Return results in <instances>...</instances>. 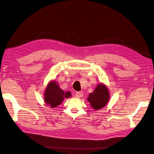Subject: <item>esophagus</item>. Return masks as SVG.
<instances>
[{"label": "esophagus", "mask_w": 154, "mask_h": 154, "mask_svg": "<svg viewBox=\"0 0 154 154\" xmlns=\"http://www.w3.org/2000/svg\"><path fill=\"white\" fill-rule=\"evenodd\" d=\"M76 96L77 97H82L83 96V92H76Z\"/></svg>", "instance_id": "34e87169"}]
</instances>
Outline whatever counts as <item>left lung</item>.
Returning a JSON list of instances; mask_svg holds the SVG:
<instances>
[{"label": "left lung", "instance_id": "left-lung-1", "mask_svg": "<svg viewBox=\"0 0 154 154\" xmlns=\"http://www.w3.org/2000/svg\"><path fill=\"white\" fill-rule=\"evenodd\" d=\"M110 92L104 83L97 84L94 91L88 94L87 101L93 109L100 110L108 103L110 100Z\"/></svg>", "mask_w": 154, "mask_h": 154}]
</instances>
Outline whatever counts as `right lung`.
<instances>
[{"label":"right lung","mask_w":154,"mask_h":154,"mask_svg":"<svg viewBox=\"0 0 154 154\" xmlns=\"http://www.w3.org/2000/svg\"><path fill=\"white\" fill-rule=\"evenodd\" d=\"M70 97H71V93L69 91L64 92L54 80L48 83L44 94V102L53 109L62 103L65 98Z\"/></svg>","instance_id":"right-lung-1"}]
</instances>
